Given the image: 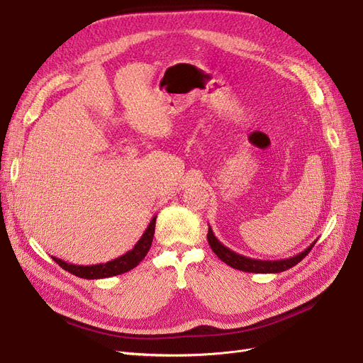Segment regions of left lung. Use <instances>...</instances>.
Returning a JSON list of instances; mask_svg holds the SVG:
<instances>
[{"label":"left lung","instance_id":"left-lung-1","mask_svg":"<svg viewBox=\"0 0 363 363\" xmlns=\"http://www.w3.org/2000/svg\"><path fill=\"white\" fill-rule=\"evenodd\" d=\"M207 240H208L211 250L217 255V257L223 260L226 265L235 268V269H240V271H244V272H259V274H277V272H283L289 268L295 267L311 252L313 245L317 242V240H315L313 244L308 245L306 250L298 253L296 256H292V257L280 259V260H260V259H252L247 256L238 255L234 250L226 247V245H223L219 240L216 238V235L213 234V229L210 226H208Z\"/></svg>","mask_w":363,"mask_h":363}]
</instances>
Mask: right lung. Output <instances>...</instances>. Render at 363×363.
<instances>
[{
    "instance_id": "1",
    "label": "right lung",
    "mask_w": 363,
    "mask_h": 363,
    "mask_svg": "<svg viewBox=\"0 0 363 363\" xmlns=\"http://www.w3.org/2000/svg\"><path fill=\"white\" fill-rule=\"evenodd\" d=\"M155 223H156V216H153V219L150 220L149 226L146 228V230H144V234L137 241L133 250H129L125 255L116 257L113 260H108V262H106V264L74 265V264H68V262H65V260L57 259L55 256H52V259L61 268L68 271L69 274L76 275V277H80V279H86V280L107 279V277H113V275L128 272L133 268H135L141 262V260L146 257L147 252L150 250L153 234H155Z\"/></svg>"
}]
</instances>
